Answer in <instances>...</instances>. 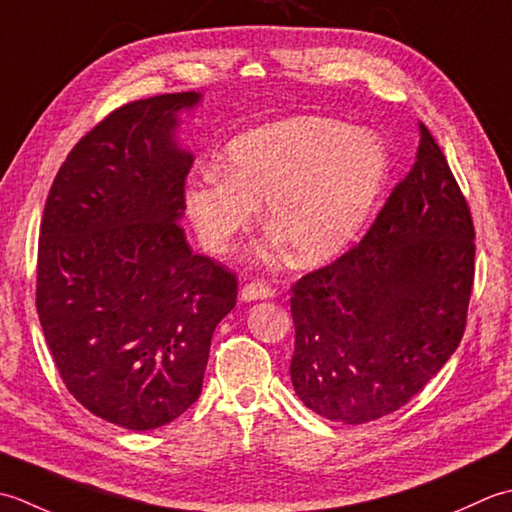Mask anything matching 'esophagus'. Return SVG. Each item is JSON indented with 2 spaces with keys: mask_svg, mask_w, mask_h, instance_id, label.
Instances as JSON below:
<instances>
[{
  "mask_svg": "<svg viewBox=\"0 0 512 512\" xmlns=\"http://www.w3.org/2000/svg\"><path fill=\"white\" fill-rule=\"evenodd\" d=\"M274 294H276V291L265 283H247V285L241 287V300L243 302L267 300V298H274Z\"/></svg>",
  "mask_w": 512,
  "mask_h": 512,
  "instance_id": "obj_1",
  "label": "esophagus"
}]
</instances>
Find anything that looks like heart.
<instances>
[{
  "label": "heart",
  "mask_w": 512,
  "mask_h": 512,
  "mask_svg": "<svg viewBox=\"0 0 512 512\" xmlns=\"http://www.w3.org/2000/svg\"><path fill=\"white\" fill-rule=\"evenodd\" d=\"M387 168L375 134L333 119L294 117L238 134L223 152V170L198 172L183 203L201 243L223 254L267 201V227L296 263L318 265L358 236Z\"/></svg>",
  "instance_id": "1"
}]
</instances>
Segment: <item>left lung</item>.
Listing matches in <instances>:
<instances>
[{"label":"left lung","instance_id":"obj_1","mask_svg":"<svg viewBox=\"0 0 512 512\" xmlns=\"http://www.w3.org/2000/svg\"><path fill=\"white\" fill-rule=\"evenodd\" d=\"M473 276L471 212L420 123L413 170L360 245L291 287L302 404L342 424L398 411L460 344Z\"/></svg>","mask_w":512,"mask_h":512}]
</instances>
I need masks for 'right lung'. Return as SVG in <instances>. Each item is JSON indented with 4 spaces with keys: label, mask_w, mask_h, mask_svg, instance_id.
Returning a JSON list of instances; mask_svg holds the SVG:
<instances>
[{
    "label": "right lung",
    "mask_w": 512,
    "mask_h": 512,
    "mask_svg": "<svg viewBox=\"0 0 512 512\" xmlns=\"http://www.w3.org/2000/svg\"><path fill=\"white\" fill-rule=\"evenodd\" d=\"M201 92L108 114L50 187L39 234L37 314L61 380L90 413L152 431L198 400L236 276L194 254L179 225L194 154L181 112Z\"/></svg>",
    "instance_id": "add662e5"
}]
</instances>
